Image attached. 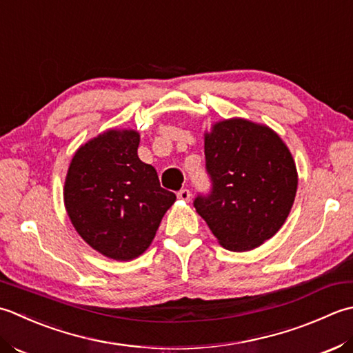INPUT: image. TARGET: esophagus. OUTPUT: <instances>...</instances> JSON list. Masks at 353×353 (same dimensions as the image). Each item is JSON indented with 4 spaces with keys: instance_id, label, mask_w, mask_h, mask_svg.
Masks as SVG:
<instances>
[{
    "instance_id": "34e87169",
    "label": "esophagus",
    "mask_w": 353,
    "mask_h": 353,
    "mask_svg": "<svg viewBox=\"0 0 353 353\" xmlns=\"http://www.w3.org/2000/svg\"><path fill=\"white\" fill-rule=\"evenodd\" d=\"M178 198L181 201H190V190L189 189H181L178 192Z\"/></svg>"
}]
</instances>
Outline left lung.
Wrapping results in <instances>:
<instances>
[{"instance_id": "1", "label": "left lung", "mask_w": 353, "mask_h": 353, "mask_svg": "<svg viewBox=\"0 0 353 353\" xmlns=\"http://www.w3.org/2000/svg\"><path fill=\"white\" fill-rule=\"evenodd\" d=\"M208 196L196 212L222 247L250 251L271 239L296 199L299 175L290 149L267 125L234 117L204 132Z\"/></svg>"}]
</instances>
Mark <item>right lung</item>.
Segmentation results:
<instances>
[{"label":"right lung","mask_w":353,"mask_h":353,"mask_svg":"<svg viewBox=\"0 0 353 353\" xmlns=\"http://www.w3.org/2000/svg\"><path fill=\"white\" fill-rule=\"evenodd\" d=\"M134 129H108L76 150L63 203L71 224L91 248L114 261H132L152 243L175 193L143 163Z\"/></svg>","instance_id":"add662e5"}]
</instances>
